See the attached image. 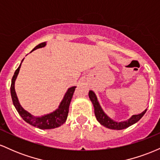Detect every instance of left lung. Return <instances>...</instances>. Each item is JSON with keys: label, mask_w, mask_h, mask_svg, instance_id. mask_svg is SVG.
Here are the masks:
<instances>
[{"label": "left lung", "mask_w": 160, "mask_h": 160, "mask_svg": "<svg viewBox=\"0 0 160 160\" xmlns=\"http://www.w3.org/2000/svg\"><path fill=\"white\" fill-rule=\"evenodd\" d=\"M89 96L90 100L92 101V102L93 106H94L95 115L97 120H98L102 126H105V127H107L108 128H111V129H123V128H126L128 127V126H132V125L135 123V122L140 120L141 117L144 116L145 112L147 111L146 109L144 111H143L142 113H140V114L134 115L129 119V120L124 121V122H115V121L111 120V118H109V117L104 113L102 108H101L100 104L98 103V99L96 98V95H95V93L93 92L92 91H89Z\"/></svg>", "instance_id": "8db88e82"}]
</instances>
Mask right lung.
I'll list each match as a JSON object with an SVG mask.
<instances>
[{
    "label": "right lung",
    "mask_w": 160,
    "mask_h": 160,
    "mask_svg": "<svg viewBox=\"0 0 160 160\" xmlns=\"http://www.w3.org/2000/svg\"><path fill=\"white\" fill-rule=\"evenodd\" d=\"M45 45V42L40 43V44H38L37 47H34L33 50L43 47ZM21 65L22 63L20 64L19 67L16 70L15 73H14L13 77L12 78V82H11L10 86V92L11 96H12V103H13L14 106H15L16 111H18V113H19L22 118L25 122H28V124L32 125L33 126H34V127L40 128V129H50V128H57L58 126H62L65 122L66 119L68 117V114L69 111V105L70 103H71V99H72L76 86H73V87H71L70 89H68V90L66 92L65 97H64L63 100H62L61 104H60L59 107H58V108L56 111L52 112V113H49V114L43 116L41 117H34L22 108V106L19 103V101H18L17 96H16V94L14 84H15L16 77H17L18 74H19Z\"/></svg>",
    "instance_id": "1"
}]
</instances>
